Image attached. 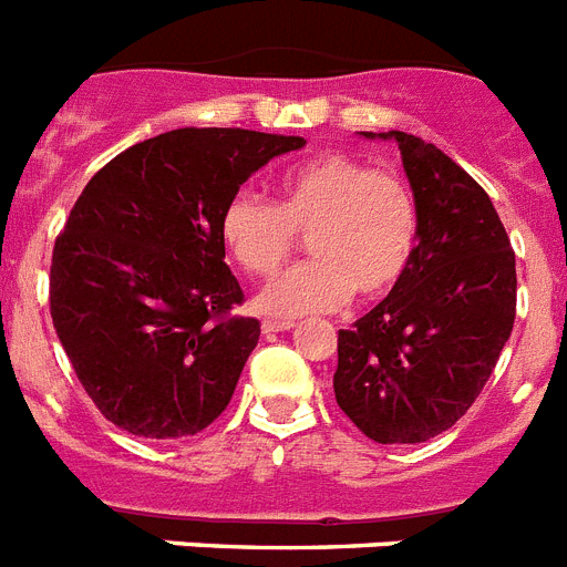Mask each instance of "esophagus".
<instances>
[{
  "instance_id": "obj_1",
  "label": "esophagus",
  "mask_w": 567,
  "mask_h": 567,
  "mask_svg": "<svg viewBox=\"0 0 567 567\" xmlns=\"http://www.w3.org/2000/svg\"><path fill=\"white\" fill-rule=\"evenodd\" d=\"M260 329L267 334H275V332H289V329H295L292 320H264L260 323Z\"/></svg>"
}]
</instances>
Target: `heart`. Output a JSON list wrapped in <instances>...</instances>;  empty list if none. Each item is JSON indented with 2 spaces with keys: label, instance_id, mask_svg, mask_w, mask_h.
<instances>
[{
  "label": "heart",
  "instance_id": "heart-1",
  "mask_svg": "<svg viewBox=\"0 0 567 567\" xmlns=\"http://www.w3.org/2000/svg\"><path fill=\"white\" fill-rule=\"evenodd\" d=\"M307 233L315 258L287 269L255 295V309L292 320L343 307L352 292L380 298L400 284L420 240L412 187L349 153H323L280 175V204L238 189L221 215L233 258L269 275Z\"/></svg>",
  "mask_w": 567,
  "mask_h": 567
}]
</instances>
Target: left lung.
I'll list each match as a JSON object with an SVG mask.
<instances>
[{
    "mask_svg": "<svg viewBox=\"0 0 567 567\" xmlns=\"http://www.w3.org/2000/svg\"><path fill=\"white\" fill-rule=\"evenodd\" d=\"M392 142L420 207L409 272L338 332L334 398L374 443H425L480 398L517 315V260L497 209L463 167L400 130Z\"/></svg>",
    "mask_w": 567,
    "mask_h": 567,
    "instance_id": "left-lung-1",
    "label": "left lung"
}]
</instances>
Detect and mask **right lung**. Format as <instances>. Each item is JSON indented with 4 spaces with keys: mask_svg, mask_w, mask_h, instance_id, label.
<instances>
[{
    "mask_svg": "<svg viewBox=\"0 0 567 567\" xmlns=\"http://www.w3.org/2000/svg\"><path fill=\"white\" fill-rule=\"evenodd\" d=\"M300 135L182 127L104 164L53 247L50 315L84 392L135 437L204 432L258 346L224 264L227 202Z\"/></svg>",
    "mask_w": 567,
    "mask_h": 567,
    "instance_id": "add662e5",
    "label": "right lung"
}]
</instances>
